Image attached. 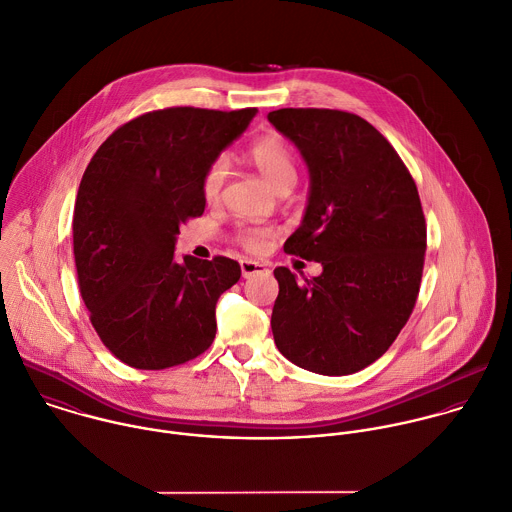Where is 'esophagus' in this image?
I'll return each instance as SVG.
<instances>
[{"label":"esophagus","mask_w":512,"mask_h":512,"mask_svg":"<svg viewBox=\"0 0 512 512\" xmlns=\"http://www.w3.org/2000/svg\"><path fill=\"white\" fill-rule=\"evenodd\" d=\"M241 275L245 279L257 275V273H265L267 271V265L263 261H253V259H241Z\"/></svg>","instance_id":"obj_1"}]
</instances>
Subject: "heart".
I'll use <instances>...</instances> for the list:
<instances>
[{
	"label": "heart",
	"mask_w": 512,
	"mask_h": 512,
	"mask_svg": "<svg viewBox=\"0 0 512 512\" xmlns=\"http://www.w3.org/2000/svg\"><path fill=\"white\" fill-rule=\"evenodd\" d=\"M249 159L261 171V175L275 187L281 189L285 185H295L297 181V163L289 143L279 135H265L257 139L249 151ZM227 175V161L223 157L215 159L205 175H203V195L207 199H215ZM275 237L271 227H251L239 233V243L249 251H263L267 243Z\"/></svg>",
	"instance_id": "b5f03b06"
}]
</instances>
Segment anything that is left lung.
I'll return each mask as SVG.
<instances>
[{"mask_svg":"<svg viewBox=\"0 0 512 512\" xmlns=\"http://www.w3.org/2000/svg\"><path fill=\"white\" fill-rule=\"evenodd\" d=\"M267 119L309 169L307 207L283 249L323 267L303 281L287 267L273 271L275 345L311 373H357L393 345L419 295L427 227L417 185L359 115L277 109Z\"/></svg>","mask_w":512,"mask_h":512,"instance_id":"8db88e82","label":"left lung"}]
</instances>
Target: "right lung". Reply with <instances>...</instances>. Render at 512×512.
<instances>
[{
  "mask_svg": "<svg viewBox=\"0 0 512 512\" xmlns=\"http://www.w3.org/2000/svg\"><path fill=\"white\" fill-rule=\"evenodd\" d=\"M255 107H169L113 131L91 157L73 209L83 303L125 365L159 371L215 339V305L241 277L237 261L175 257L179 225L205 209L207 167L249 127Z\"/></svg>",
  "mask_w": 512,
  "mask_h": 512,
  "instance_id": "right-lung-1",
  "label": "right lung"
}]
</instances>
